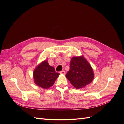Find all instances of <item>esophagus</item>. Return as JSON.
Wrapping results in <instances>:
<instances>
[{"instance_id": "esophagus-1", "label": "esophagus", "mask_w": 124, "mask_h": 124, "mask_svg": "<svg viewBox=\"0 0 124 124\" xmlns=\"http://www.w3.org/2000/svg\"><path fill=\"white\" fill-rule=\"evenodd\" d=\"M60 73H61V74L65 75V74H66V72H65V71H61V72H60Z\"/></svg>"}]
</instances>
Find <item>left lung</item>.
Segmentation results:
<instances>
[{
  "instance_id": "1",
  "label": "left lung",
  "mask_w": 124,
  "mask_h": 124,
  "mask_svg": "<svg viewBox=\"0 0 124 124\" xmlns=\"http://www.w3.org/2000/svg\"><path fill=\"white\" fill-rule=\"evenodd\" d=\"M66 77L75 88L80 89L91 83L94 78V73L91 65L82 55L71 58L70 70Z\"/></svg>"
}]
</instances>
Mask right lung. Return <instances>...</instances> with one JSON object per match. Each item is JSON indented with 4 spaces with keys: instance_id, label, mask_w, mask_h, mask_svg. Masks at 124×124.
Instances as JSON below:
<instances>
[{
    "instance_id": "right-lung-1",
    "label": "right lung",
    "mask_w": 124,
    "mask_h": 124,
    "mask_svg": "<svg viewBox=\"0 0 124 124\" xmlns=\"http://www.w3.org/2000/svg\"><path fill=\"white\" fill-rule=\"evenodd\" d=\"M60 74L56 72L53 67L51 66L45 61L41 62L33 72L35 83L39 87L47 89L53 86Z\"/></svg>"
}]
</instances>
